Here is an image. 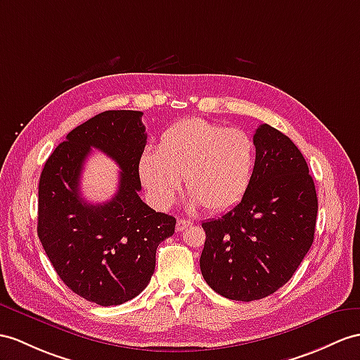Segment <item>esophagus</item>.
<instances>
[{
	"label": "esophagus",
	"mask_w": 360,
	"mask_h": 360,
	"mask_svg": "<svg viewBox=\"0 0 360 360\" xmlns=\"http://www.w3.org/2000/svg\"><path fill=\"white\" fill-rule=\"evenodd\" d=\"M192 223L191 220H183V218H180V220H177V226H175V229H177V232H183V231H186L188 227H191Z\"/></svg>",
	"instance_id": "1"
}]
</instances>
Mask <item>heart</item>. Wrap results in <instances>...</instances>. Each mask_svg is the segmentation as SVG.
Instances as JSON below:
<instances>
[{
  "instance_id": "heart-1",
  "label": "heart",
  "mask_w": 360,
  "mask_h": 360,
  "mask_svg": "<svg viewBox=\"0 0 360 360\" xmlns=\"http://www.w3.org/2000/svg\"><path fill=\"white\" fill-rule=\"evenodd\" d=\"M253 166L255 145L249 134L194 117L166 129L157 153L142 154L139 177L157 207L174 203L185 177L192 203L223 212L248 192Z\"/></svg>"
}]
</instances>
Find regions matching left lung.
Segmentation results:
<instances>
[{"label":"left lung","instance_id":"8db88e82","mask_svg":"<svg viewBox=\"0 0 360 360\" xmlns=\"http://www.w3.org/2000/svg\"><path fill=\"white\" fill-rule=\"evenodd\" d=\"M255 166L241 201L201 223L205 281L232 301H257L293 276L314 238L318 197L309 166L281 131L262 124L253 134Z\"/></svg>","mask_w":360,"mask_h":360}]
</instances>
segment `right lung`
Segmentation results:
<instances>
[{"mask_svg":"<svg viewBox=\"0 0 360 360\" xmlns=\"http://www.w3.org/2000/svg\"><path fill=\"white\" fill-rule=\"evenodd\" d=\"M142 111L111 110L67 134L39 179L38 236L64 284L98 305L133 300L151 281L155 250L174 233L175 218L142 198L139 160L146 145ZM96 147L121 168L110 202L86 204L80 194L83 163Z\"/></svg>","mask_w":360,"mask_h":360,"instance_id":"right-lung-1","label":"right lung"}]
</instances>
